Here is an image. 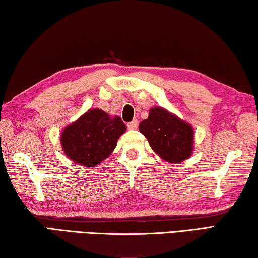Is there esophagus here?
Returning <instances> with one entry per match:
<instances>
[{
  "mask_svg": "<svg viewBox=\"0 0 258 258\" xmlns=\"http://www.w3.org/2000/svg\"><path fill=\"white\" fill-rule=\"evenodd\" d=\"M138 127V120L134 119L132 121H130V123H127V128L128 130H135Z\"/></svg>",
  "mask_w": 258,
  "mask_h": 258,
  "instance_id": "esophagus-1",
  "label": "esophagus"
}]
</instances>
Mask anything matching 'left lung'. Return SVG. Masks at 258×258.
<instances>
[{
    "instance_id": "left-lung-1",
    "label": "left lung",
    "mask_w": 258,
    "mask_h": 258,
    "mask_svg": "<svg viewBox=\"0 0 258 258\" xmlns=\"http://www.w3.org/2000/svg\"><path fill=\"white\" fill-rule=\"evenodd\" d=\"M139 130L157 155L171 164L181 163L194 151V128L166 109L154 107Z\"/></svg>"
}]
</instances>
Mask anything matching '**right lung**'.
<instances>
[{
  "label": "right lung",
  "instance_id": "obj_1",
  "mask_svg": "<svg viewBox=\"0 0 258 258\" xmlns=\"http://www.w3.org/2000/svg\"><path fill=\"white\" fill-rule=\"evenodd\" d=\"M126 131L118 116L110 118L100 109H90L61 133V146L69 159L86 167L103 161Z\"/></svg>",
  "mask_w": 258,
  "mask_h": 258
}]
</instances>
